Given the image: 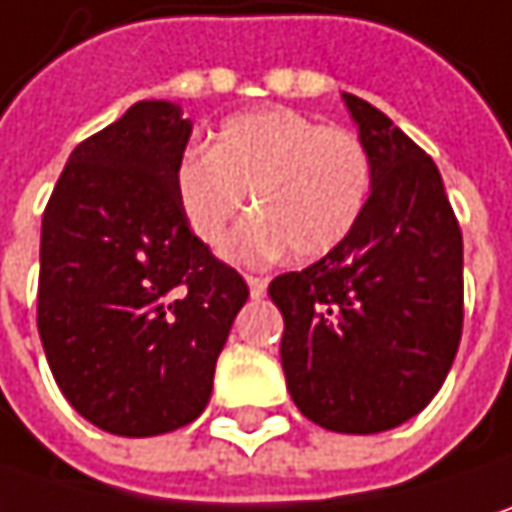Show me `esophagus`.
<instances>
[{
  "label": "esophagus",
  "mask_w": 512,
  "mask_h": 512,
  "mask_svg": "<svg viewBox=\"0 0 512 512\" xmlns=\"http://www.w3.org/2000/svg\"><path fill=\"white\" fill-rule=\"evenodd\" d=\"M246 281H249V293H252V299H263V296H266V278L249 275Z\"/></svg>",
  "instance_id": "obj_1"
}]
</instances>
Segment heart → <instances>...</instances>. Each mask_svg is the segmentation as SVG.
<instances>
[{"label":"heart","instance_id":"b5f03b06","mask_svg":"<svg viewBox=\"0 0 512 512\" xmlns=\"http://www.w3.org/2000/svg\"><path fill=\"white\" fill-rule=\"evenodd\" d=\"M252 216L228 257L266 263L293 249L302 260L331 255L357 228L372 193V155L360 134L293 108L225 119L213 149L190 146L175 163V196L190 231L219 246L246 208Z\"/></svg>","mask_w":512,"mask_h":512}]
</instances>
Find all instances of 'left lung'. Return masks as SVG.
Here are the masks:
<instances>
[{"label": "left lung", "instance_id": "1", "mask_svg": "<svg viewBox=\"0 0 512 512\" xmlns=\"http://www.w3.org/2000/svg\"><path fill=\"white\" fill-rule=\"evenodd\" d=\"M372 155L351 237L269 296L296 407L337 434L404 425L440 393L463 334V234L440 169L387 114L343 93Z\"/></svg>", "mask_w": 512, "mask_h": 512}]
</instances>
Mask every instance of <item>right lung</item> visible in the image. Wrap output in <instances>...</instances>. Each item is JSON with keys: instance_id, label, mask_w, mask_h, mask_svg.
Returning a JSON list of instances; mask_svg holds the SVG:
<instances>
[{"instance_id": "right-lung-1", "label": "right lung", "mask_w": 512, "mask_h": 512, "mask_svg": "<svg viewBox=\"0 0 512 512\" xmlns=\"http://www.w3.org/2000/svg\"><path fill=\"white\" fill-rule=\"evenodd\" d=\"M193 122L137 102L75 146L40 231L37 331L72 407L117 437H158L208 407L216 357L249 299L190 231L175 163Z\"/></svg>"}]
</instances>
